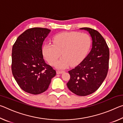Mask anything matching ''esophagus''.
I'll use <instances>...</instances> for the list:
<instances>
[{
    "label": "esophagus",
    "instance_id": "obj_1",
    "mask_svg": "<svg viewBox=\"0 0 123 123\" xmlns=\"http://www.w3.org/2000/svg\"><path fill=\"white\" fill-rule=\"evenodd\" d=\"M63 72H64V71H62V70H57L56 71L57 74H62V73H63Z\"/></svg>",
    "mask_w": 123,
    "mask_h": 123
}]
</instances>
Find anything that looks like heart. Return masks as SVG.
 <instances>
[{
  "instance_id": "b5f03b06",
  "label": "heart",
  "mask_w": 123,
  "mask_h": 123,
  "mask_svg": "<svg viewBox=\"0 0 123 123\" xmlns=\"http://www.w3.org/2000/svg\"><path fill=\"white\" fill-rule=\"evenodd\" d=\"M91 38L89 35L78 32H64L54 36L53 44L45 43L43 53L46 60L54 64L61 54L63 56L55 63L59 69H64L71 64L76 66L82 61L90 49Z\"/></svg>"
}]
</instances>
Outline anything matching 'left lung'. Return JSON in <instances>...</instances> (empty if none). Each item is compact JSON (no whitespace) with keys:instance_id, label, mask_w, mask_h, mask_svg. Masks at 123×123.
I'll list each match as a JSON object with an SVG mask.
<instances>
[{"instance_id":"1","label":"left lung","mask_w":123,"mask_h":123,"mask_svg":"<svg viewBox=\"0 0 123 123\" xmlns=\"http://www.w3.org/2000/svg\"><path fill=\"white\" fill-rule=\"evenodd\" d=\"M80 29L90 34L92 47L83 61L68 72L70 78L67 85L74 94L86 96L96 91L106 77L110 52L105 39L98 31L89 28Z\"/></svg>"}]
</instances>
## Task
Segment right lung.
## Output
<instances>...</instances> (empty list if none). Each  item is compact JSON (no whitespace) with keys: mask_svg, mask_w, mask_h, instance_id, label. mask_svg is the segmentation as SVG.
Masks as SVG:
<instances>
[{"mask_svg":"<svg viewBox=\"0 0 123 123\" xmlns=\"http://www.w3.org/2000/svg\"><path fill=\"white\" fill-rule=\"evenodd\" d=\"M51 30L29 29L18 37L12 47V72L24 91L39 94L48 88L56 72L45 63L42 53L43 41Z\"/></svg>","mask_w":123,"mask_h":123,"instance_id":"add662e5","label":"right lung"}]
</instances>
